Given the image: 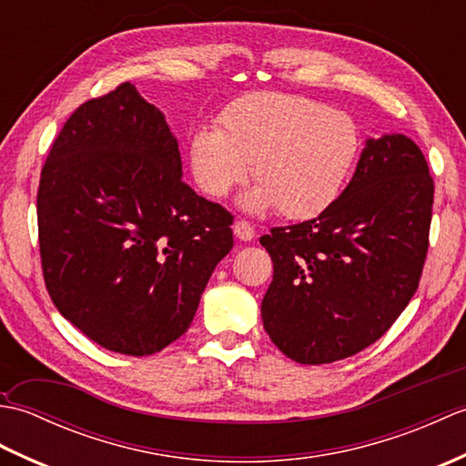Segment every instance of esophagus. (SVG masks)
Wrapping results in <instances>:
<instances>
[{
	"instance_id": "esophagus-1",
	"label": "esophagus",
	"mask_w": 466,
	"mask_h": 466,
	"mask_svg": "<svg viewBox=\"0 0 466 466\" xmlns=\"http://www.w3.org/2000/svg\"><path fill=\"white\" fill-rule=\"evenodd\" d=\"M232 228H234V234H236V238H238V240L250 242V240L254 238V236H256L254 226H252L250 222H246V220H236Z\"/></svg>"
}]
</instances>
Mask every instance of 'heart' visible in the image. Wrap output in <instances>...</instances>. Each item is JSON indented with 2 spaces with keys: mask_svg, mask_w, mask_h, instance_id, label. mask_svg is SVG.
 Listing matches in <instances>:
<instances>
[{
  "mask_svg": "<svg viewBox=\"0 0 466 466\" xmlns=\"http://www.w3.org/2000/svg\"><path fill=\"white\" fill-rule=\"evenodd\" d=\"M360 152V134L344 112L310 97L254 92L226 106L218 127L190 140V167L208 196L220 198L248 174L256 182L244 208L279 206L286 218H312L329 208Z\"/></svg>",
  "mask_w": 466,
  "mask_h": 466,
  "instance_id": "obj_1",
  "label": "heart"
}]
</instances>
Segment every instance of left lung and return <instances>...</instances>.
Wrapping results in <instances>:
<instances>
[{"instance_id":"1","label":"left lung","mask_w":466,"mask_h":466,"mask_svg":"<svg viewBox=\"0 0 466 466\" xmlns=\"http://www.w3.org/2000/svg\"><path fill=\"white\" fill-rule=\"evenodd\" d=\"M432 194L420 147L386 134L366 140L352 180L319 218L262 236L274 262L262 322L289 359H349L390 329L419 289Z\"/></svg>"}]
</instances>
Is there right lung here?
<instances>
[{
    "instance_id": "add662e5",
    "label": "right lung",
    "mask_w": 466,
    "mask_h": 466,
    "mask_svg": "<svg viewBox=\"0 0 466 466\" xmlns=\"http://www.w3.org/2000/svg\"><path fill=\"white\" fill-rule=\"evenodd\" d=\"M230 226L182 182L170 126L130 82L67 117L39 177L46 289L66 320L120 354L160 352L187 330L232 250Z\"/></svg>"
}]
</instances>
